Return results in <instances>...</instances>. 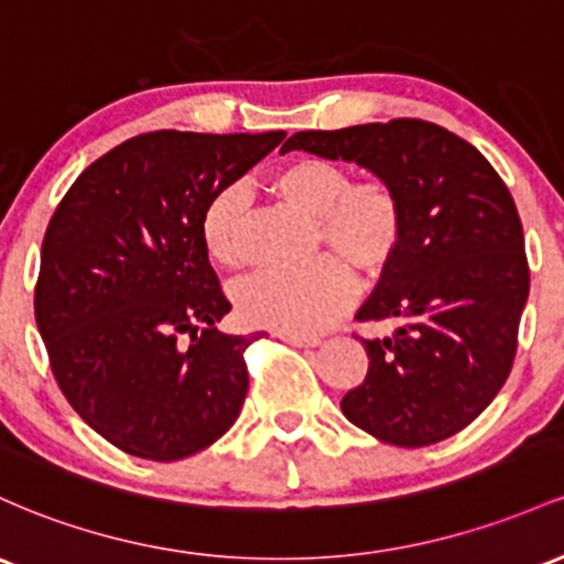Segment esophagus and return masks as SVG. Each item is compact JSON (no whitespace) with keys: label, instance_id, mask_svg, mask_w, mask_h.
<instances>
[{"label":"esophagus","instance_id":"34e87169","mask_svg":"<svg viewBox=\"0 0 564 564\" xmlns=\"http://www.w3.org/2000/svg\"><path fill=\"white\" fill-rule=\"evenodd\" d=\"M278 337L283 339V343L289 345H296V348H315V345H321V337H315V334H292V332H281Z\"/></svg>","mask_w":564,"mask_h":564}]
</instances>
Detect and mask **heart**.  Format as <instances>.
I'll list each match as a JSON object with an SVG mask.
<instances>
[{
	"label": "heart",
	"mask_w": 564,
	"mask_h": 564,
	"mask_svg": "<svg viewBox=\"0 0 564 564\" xmlns=\"http://www.w3.org/2000/svg\"><path fill=\"white\" fill-rule=\"evenodd\" d=\"M272 192L305 216H318V232L334 251L364 272H380L399 251L404 216L382 182L350 184L332 160L302 158L272 176ZM249 195L240 184L216 192L203 212L200 232L216 264L243 262L240 225ZM352 300V275L339 259L318 257L286 272H257L235 286V313L253 329L313 334L326 329Z\"/></svg>",
	"instance_id": "1"
}]
</instances>
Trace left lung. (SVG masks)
Here are the masks:
<instances>
[{"label": "left lung", "instance_id": "left-lung-1", "mask_svg": "<svg viewBox=\"0 0 564 564\" xmlns=\"http://www.w3.org/2000/svg\"><path fill=\"white\" fill-rule=\"evenodd\" d=\"M302 150L375 173L401 203L404 232L358 321H393L361 339L367 380L345 393L352 425L395 447L466 429L503 388L530 292L524 235L503 178L460 135L425 120L300 131Z\"/></svg>", "mask_w": 564, "mask_h": 564}]
</instances>
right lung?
Here are the masks:
<instances>
[{"mask_svg": "<svg viewBox=\"0 0 564 564\" xmlns=\"http://www.w3.org/2000/svg\"><path fill=\"white\" fill-rule=\"evenodd\" d=\"M158 131L98 158L55 208L34 313L74 412L122 453L182 460L212 447L249 391L257 339L230 313L203 243V212L283 141Z\"/></svg>", "mask_w": 564, "mask_h": 564, "instance_id": "1", "label": "right lung"}]
</instances>
